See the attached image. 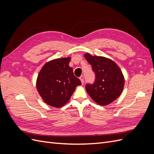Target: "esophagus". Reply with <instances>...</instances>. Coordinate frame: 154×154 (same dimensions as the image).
Instances as JSON below:
<instances>
[{"label":"esophagus","instance_id":"obj_1","mask_svg":"<svg viewBox=\"0 0 154 154\" xmlns=\"http://www.w3.org/2000/svg\"><path fill=\"white\" fill-rule=\"evenodd\" d=\"M80 80H81V82H82V84H83V82H84V79H83V76H81L80 77Z\"/></svg>","mask_w":154,"mask_h":154}]
</instances>
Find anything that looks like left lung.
<instances>
[{
  "instance_id": "1",
  "label": "left lung",
  "mask_w": 154,
  "mask_h": 154,
  "mask_svg": "<svg viewBox=\"0 0 154 154\" xmlns=\"http://www.w3.org/2000/svg\"><path fill=\"white\" fill-rule=\"evenodd\" d=\"M96 74L93 85H87V93L97 104L105 106L112 103L122 94L125 78L122 70L112 60L101 56L84 54Z\"/></svg>"
}]
</instances>
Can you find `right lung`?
I'll use <instances>...</instances> for the list:
<instances>
[{
  "label": "right lung",
  "instance_id": "1",
  "mask_svg": "<svg viewBox=\"0 0 154 154\" xmlns=\"http://www.w3.org/2000/svg\"><path fill=\"white\" fill-rule=\"evenodd\" d=\"M71 57L56 58L46 62L40 71L36 85L46 104L60 108L71 98L82 83L69 66Z\"/></svg>",
  "mask_w": 154,
  "mask_h": 154
}]
</instances>
